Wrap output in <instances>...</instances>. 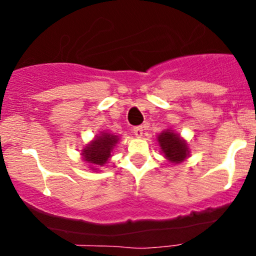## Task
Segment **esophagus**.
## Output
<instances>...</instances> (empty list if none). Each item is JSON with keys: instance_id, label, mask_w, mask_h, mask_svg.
Listing matches in <instances>:
<instances>
[{"instance_id": "esophagus-1", "label": "esophagus", "mask_w": 256, "mask_h": 256, "mask_svg": "<svg viewBox=\"0 0 256 256\" xmlns=\"http://www.w3.org/2000/svg\"><path fill=\"white\" fill-rule=\"evenodd\" d=\"M143 131H144V128H143V126H137V128H134V136L137 138H140L143 136Z\"/></svg>"}]
</instances>
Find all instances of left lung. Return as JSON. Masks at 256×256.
Masks as SVG:
<instances>
[{"instance_id":"obj_1","label":"left lung","mask_w":256,"mask_h":256,"mask_svg":"<svg viewBox=\"0 0 256 256\" xmlns=\"http://www.w3.org/2000/svg\"><path fill=\"white\" fill-rule=\"evenodd\" d=\"M156 140L164 156L171 164H182L190 156V148L188 142L172 128H166L160 132Z\"/></svg>"}]
</instances>
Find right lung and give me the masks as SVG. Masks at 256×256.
<instances>
[{"mask_svg": "<svg viewBox=\"0 0 256 256\" xmlns=\"http://www.w3.org/2000/svg\"><path fill=\"white\" fill-rule=\"evenodd\" d=\"M118 142V134L107 131L100 132V134H96L94 140L82 149V158L88 164L91 171L98 172L100 168L108 162Z\"/></svg>", "mask_w": 256, "mask_h": 256, "instance_id": "right-lung-1", "label": "right lung"}]
</instances>
